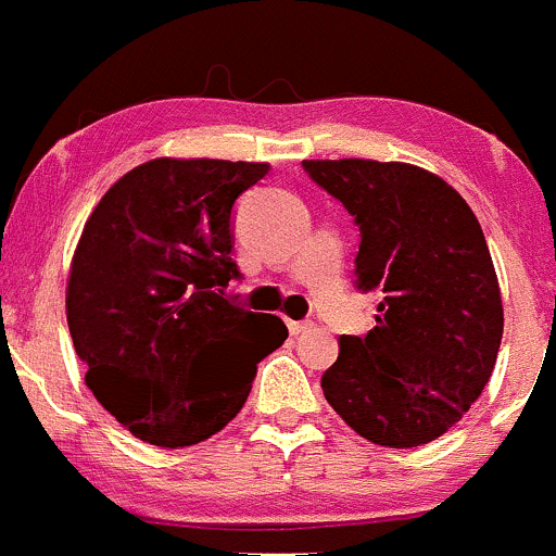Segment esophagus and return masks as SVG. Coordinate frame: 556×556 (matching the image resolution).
Here are the masks:
<instances>
[{
    "mask_svg": "<svg viewBox=\"0 0 556 556\" xmlns=\"http://www.w3.org/2000/svg\"><path fill=\"white\" fill-rule=\"evenodd\" d=\"M312 323H293V319H288V330L290 336H301V332H306Z\"/></svg>",
    "mask_w": 556,
    "mask_h": 556,
    "instance_id": "esophagus-1",
    "label": "esophagus"
}]
</instances>
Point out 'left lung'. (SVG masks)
I'll use <instances>...</instances> for the list:
<instances>
[{
    "instance_id": "left-lung-1",
    "label": "left lung",
    "mask_w": 556,
    "mask_h": 556,
    "mask_svg": "<svg viewBox=\"0 0 556 556\" xmlns=\"http://www.w3.org/2000/svg\"><path fill=\"white\" fill-rule=\"evenodd\" d=\"M359 226L356 288L378 290L376 327L341 336L325 400L365 440L418 447L482 394L504 336L482 226L440 175L405 162L306 160Z\"/></svg>"
}]
</instances>
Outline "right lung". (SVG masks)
Listing matches in <instances>:
<instances>
[{
	"label": "right lung",
	"instance_id": "add662e5",
	"mask_svg": "<svg viewBox=\"0 0 556 556\" xmlns=\"http://www.w3.org/2000/svg\"><path fill=\"white\" fill-rule=\"evenodd\" d=\"M266 162L151 160L87 218L66 288L74 349L96 400L138 440L189 447L242 410L258 362L288 327L224 290L233 202Z\"/></svg>",
	"mask_w": 556,
	"mask_h": 556
}]
</instances>
